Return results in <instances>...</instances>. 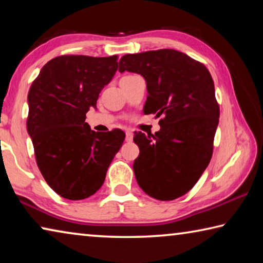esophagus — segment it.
<instances>
[{
    "label": "esophagus",
    "mask_w": 263,
    "mask_h": 263,
    "mask_svg": "<svg viewBox=\"0 0 263 263\" xmlns=\"http://www.w3.org/2000/svg\"><path fill=\"white\" fill-rule=\"evenodd\" d=\"M132 139H133V135H132V132H130V131H126V133H125V140H126L127 142H131V141H132Z\"/></svg>",
    "instance_id": "esophagus-1"
}]
</instances>
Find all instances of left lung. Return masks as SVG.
Returning a JSON list of instances; mask_svg holds the SVG:
<instances>
[{
  "label": "left lung",
  "instance_id": "obj_1",
  "mask_svg": "<svg viewBox=\"0 0 263 263\" xmlns=\"http://www.w3.org/2000/svg\"><path fill=\"white\" fill-rule=\"evenodd\" d=\"M118 70L140 74L148 92L144 112L163 116L160 131L133 137L140 149L133 163L138 184L159 201L181 197L212 157L219 105L211 74L199 61L169 48L125 54Z\"/></svg>",
  "mask_w": 263,
  "mask_h": 263
}]
</instances>
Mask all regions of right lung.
Wrapping results in <instances>:
<instances>
[{"label":"right lung","mask_w":263,"mask_h":263,"mask_svg":"<svg viewBox=\"0 0 263 263\" xmlns=\"http://www.w3.org/2000/svg\"><path fill=\"white\" fill-rule=\"evenodd\" d=\"M117 55H60L47 62L28 95L26 126L35 161L61 197L79 201L99 190L125 133L95 132L86 123L102 89L117 70Z\"/></svg>","instance_id":"add662e5"}]
</instances>
